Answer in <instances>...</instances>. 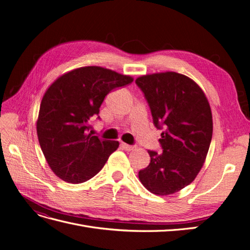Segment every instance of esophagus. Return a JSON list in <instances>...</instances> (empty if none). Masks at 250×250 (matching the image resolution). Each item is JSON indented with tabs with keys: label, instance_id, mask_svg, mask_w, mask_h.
<instances>
[{
	"label": "esophagus",
	"instance_id": "1",
	"mask_svg": "<svg viewBox=\"0 0 250 250\" xmlns=\"http://www.w3.org/2000/svg\"><path fill=\"white\" fill-rule=\"evenodd\" d=\"M121 146H122V148L124 149V150H126V151H131V150H134V146H130V145H127V144H125V143H122L121 144Z\"/></svg>",
	"mask_w": 250,
	"mask_h": 250
}]
</instances>
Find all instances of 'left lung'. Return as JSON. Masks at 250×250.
I'll return each mask as SVG.
<instances>
[{"mask_svg": "<svg viewBox=\"0 0 250 250\" xmlns=\"http://www.w3.org/2000/svg\"><path fill=\"white\" fill-rule=\"evenodd\" d=\"M161 134L163 152L148 150L150 164L139 172L143 186L158 196L190 185L201 170L213 135L209 103L200 86L175 72L144 75L135 80Z\"/></svg>", "mask_w": 250, "mask_h": 250, "instance_id": "obj_1", "label": "left lung"}]
</instances>
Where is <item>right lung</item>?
<instances>
[{
    "label": "right lung",
    "instance_id": "1",
    "mask_svg": "<svg viewBox=\"0 0 250 250\" xmlns=\"http://www.w3.org/2000/svg\"><path fill=\"white\" fill-rule=\"evenodd\" d=\"M132 81L130 76L101 66H83L63 74L49 86L36 131L42 153L59 178L84 183L100 172L118 149V141L88 133L89 120L99 115L105 96Z\"/></svg>",
    "mask_w": 250,
    "mask_h": 250
}]
</instances>
